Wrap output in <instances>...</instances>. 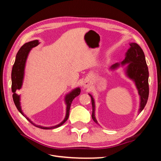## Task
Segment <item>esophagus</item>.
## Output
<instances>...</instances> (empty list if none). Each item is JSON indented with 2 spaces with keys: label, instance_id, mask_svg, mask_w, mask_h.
Listing matches in <instances>:
<instances>
[{
  "label": "esophagus",
  "instance_id": "34e87169",
  "mask_svg": "<svg viewBox=\"0 0 161 161\" xmlns=\"http://www.w3.org/2000/svg\"><path fill=\"white\" fill-rule=\"evenodd\" d=\"M89 85H90L89 82H85V84H84L85 88H86V87H89Z\"/></svg>",
  "mask_w": 161,
  "mask_h": 161
}]
</instances>
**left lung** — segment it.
Returning a JSON list of instances; mask_svg holds the SVG:
<instances>
[{
	"mask_svg": "<svg viewBox=\"0 0 161 161\" xmlns=\"http://www.w3.org/2000/svg\"><path fill=\"white\" fill-rule=\"evenodd\" d=\"M130 47L125 53V59L121 63H115L111 68V70H114L118 68L120 64L124 65L128 64L125 69L126 75L135 82L138 94L140 97V105L138 113L143 110L147 103L149 95L148 86V69L146 62L145 56L143 50L136 43H131ZM91 98L92 106V118L96 124H98L95 116V101L93 97L89 94Z\"/></svg>",
	"mask_w": 161,
	"mask_h": 161,
	"instance_id": "8db88e82",
	"label": "left lung"
}]
</instances>
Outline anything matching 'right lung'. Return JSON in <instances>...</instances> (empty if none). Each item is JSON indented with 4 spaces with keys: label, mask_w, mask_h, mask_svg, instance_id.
I'll use <instances>...</instances> for the list:
<instances>
[{
    "label": "right lung",
    "mask_w": 161,
    "mask_h": 161,
    "mask_svg": "<svg viewBox=\"0 0 161 161\" xmlns=\"http://www.w3.org/2000/svg\"><path fill=\"white\" fill-rule=\"evenodd\" d=\"M39 43H39L38 40H33L30 42H27L21 47V48L19 49V50L17 53L15 61H14V63L13 64L12 73H11V80H12L11 89H12V92H13V99L14 105H15L18 111L20 112V113L25 117V118L30 121V123H31L33 125L36 126V127L39 128L44 129V130H51V129H54V128L60 127V125H62L63 124H64L66 122V120L69 117L70 108L72 102L76 97L79 96L80 95V89L76 88L73 91H72L70 93L66 95L65 97V102L66 104V117L58 125H56L55 126H52V127H43V126L37 125H36L35 124H33L25 115H24L21 108L20 95H19L16 92V91L17 90L21 89L22 86L23 77H24V70H25V63H26V60H27L29 53H30V50L33 47L39 45Z\"/></svg>",
    "instance_id": "right-lung-1"
}]
</instances>
